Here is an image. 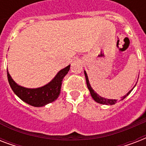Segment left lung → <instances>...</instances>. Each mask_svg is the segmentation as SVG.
I'll use <instances>...</instances> for the list:
<instances>
[{
    "label": "left lung",
    "instance_id": "8db88e82",
    "mask_svg": "<svg viewBox=\"0 0 146 146\" xmlns=\"http://www.w3.org/2000/svg\"><path fill=\"white\" fill-rule=\"evenodd\" d=\"M84 73H85V76H86V84H87V87H88V89H89V92H90V94H91L92 97V98H93L95 101H96V102H98V103H100V104H110V105H112V104H115V103H117V102L118 100L117 99H108V98H104L103 97H101L100 96H98L97 93H96V92L94 91L93 89H92V88L91 87V86H90V83H89V79H88V76H87V73L86 71H84ZM134 86V87H135ZM133 87V88H134ZM133 88L130 90L129 92H128V93L127 94V95H125L123 97L121 98V99H120V101H122V100H123L125 98L127 97L128 95H129L130 92H132V90L133 89Z\"/></svg>",
    "mask_w": 146,
    "mask_h": 146
}]
</instances>
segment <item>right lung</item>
Returning <instances> with one entry per match:
<instances>
[{
    "mask_svg": "<svg viewBox=\"0 0 146 146\" xmlns=\"http://www.w3.org/2000/svg\"><path fill=\"white\" fill-rule=\"evenodd\" d=\"M70 65L60 70L55 77L44 86L28 89L17 85L7 72V79L11 89L18 97L27 104L34 107H42L57 99L60 93L62 81L70 70Z\"/></svg>",
    "mask_w": 146,
    "mask_h": 146,
    "instance_id": "1",
    "label": "right lung"
}]
</instances>
